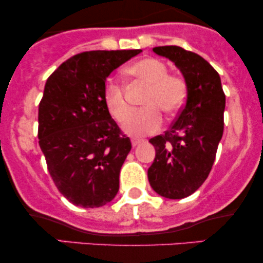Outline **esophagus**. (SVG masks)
<instances>
[{
  "instance_id": "34e87169",
  "label": "esophagus",
  "mask_w": 263,
  "mask_h": 263,
  "mask_svg": "<svg viewBox=\"0 0 263 263\" xmlns=\"http://www.w3.org/2000/svg\"><path fill=\"white\" fill-rule=\"evenodd\" d=\"M131 142H132V146L136 147V146H138V144H140V143H142V142H143V141L138 140V138H132Z\"/></svg>"
}]
</instances>
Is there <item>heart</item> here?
I'll return each instance as SVG.
<instances>
[{
  "instance_id": "1",
  "label": "heart",
  "mask_w": 263,
  "mask_h": 263,
  "mask_svg": "<svg viewBox=\"0 0 263 263\" xmlns=\"http://www.w3.org/2000/svg\"><path fill=\"white\" fill-rule=\"evenodd\" d=\"M126 74L135 80L148 85L142 106L144 108L132 114L125 125L126 132L134 136L155 134L162 126V116L177 114L186 100L185 80L179 75L168 73V66L162 60L144 58L126 69ZM104 101L107 110L117 122L123 123L131 114L126 100L125 89L119 83L108 81L104 89Z\"/></svg>"
}]
</instances>
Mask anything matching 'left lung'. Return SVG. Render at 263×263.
<instances>
[{
	"instance_id": "8db88e82",
	"label": "left lung",
	"mask_w": 263,
	"mask_h": 263,
	"mask_svg": "<svg viewBox=\"0 0 263 263\" xmlns=\"http://www.w3.org/2000/svg\"><path fill=\"white\" fill-rule=\"evenodd\" d=\"M176 64L188 93L176 121L151 138L156 157L148 180L161 197L183 199L200 188L215 161L224 132L225 93L218 71L204 58L177 45L153 48Z\"/></svg>"
}]
</instances>
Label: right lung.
Returning <instances> with one entry per match:
<instances>
[{"instance_id": "1", "label": "right lung", "mask_w": 263, "mask_h": 263, "mask_svg": "<svg viewBox=\"0 0 263 263\" xmlns=\"http://www.w3.org/2000/svg\"><path fill=\"white\" fill-rule=\"evenodd\" d=\"M142 52L91 50L48 78L38 110L39 146L54 184L71 204L100 208L116 197L131 141L104 101L106 78Z\"/></svg>"}]
</instances>
